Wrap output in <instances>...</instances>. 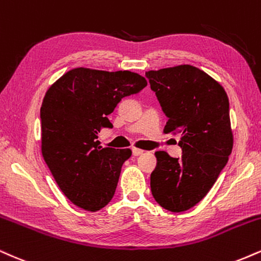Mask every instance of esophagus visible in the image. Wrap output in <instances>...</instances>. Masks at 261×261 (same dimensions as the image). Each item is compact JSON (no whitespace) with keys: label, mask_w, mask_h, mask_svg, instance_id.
<instances>
[{"label":"esophagus","mask_w":261,"mask_h":261,"mask_svg":"<svg viewBox=\"0 0 261 261\" xmlns=\"http://www.w3.org/2000/svg\"><path fill=\"white\" fill-rule=\"evenodd\" d=\"M132 152H133L134 156H139V155L144 154V150L138 149V148H133V149H132Z\"/></svg>","instance_id":"obj_1"}]
</instances>
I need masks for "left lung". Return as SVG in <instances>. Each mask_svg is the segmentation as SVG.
<instances>
[{"instance_id":"8db88e82","label":"left lung","mask_w":261,"mask_h":261,"mask_svg":"<svg viewBox=\"0 0 261 261\" xmlns=\"http://www.w3.org/2000/svg\"><path fill=\"white\" fill-rule=\"evenodd\" d=\"M150 88L168 118L165 133L180 134V158L156 151L150 176L160 206L182 213L197 205L216 182L233 146L229 102L225 89L197 67L146 72Z\"/></svg>"}]
</instances>
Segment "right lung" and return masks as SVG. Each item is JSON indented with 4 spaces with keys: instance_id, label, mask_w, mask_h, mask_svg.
Returning a JSON list of instances; mask_svg holds the SVG:
<instances>
[{
    "instance_id": "right-lung-1",
    "label": "right lung",
    "mask_w": 261,
    "mask_h": 261,
    "mask_svg": "<svg viewBox=\"0 0 261 261\" xmlns=\"http://www.w3.org/2000/svg\"><path fill=\"white\" fill-rule=\"evenodd\" d=\"M129 70L75 68L46 93L40 110L44 160L63 194L76 206L97 211L115 195L130 149L102 148L97 134L113 127L107 116L125 96L146 87Z\"/></svg>"
}]
</instances>
